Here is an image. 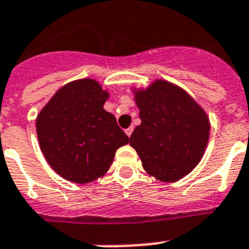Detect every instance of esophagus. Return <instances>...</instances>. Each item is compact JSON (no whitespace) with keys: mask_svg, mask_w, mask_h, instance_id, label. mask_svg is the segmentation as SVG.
I'll list each match as a JSON object with an SVG mask.
<instances>
[{"mask_svg":"<svg viewBox=\"0 0 249 249\" xmlns=\"http://www.w3.org/2000/svg\"><path fill=\"white\" fill-rule=\"evenodd\" d=\"M133 130H134V128H133V126H130V128L125 129V133H126V135H128V137H130L131 133H133Z\"/></svg>","mask_w":249,"mask_h":249,"instance_id":"obj_1","label":"esophagus"}]
</instances>
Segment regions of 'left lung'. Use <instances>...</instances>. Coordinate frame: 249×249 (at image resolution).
I'll return each mask as SVG.
<instances>
[{
  "instance_id": "obj_1",
  "label": "left lung",
  "mask_w": 249,
  "mask_h": 249,
  "mask_svg": "<svg viewBox=\"0 0 249 249\" xmlns=\"http://www.w3.org/2000/svg\"><path fill=\"white\" fill-rule=\"evenodd\" d=\"M133 91L142 124L133 131L130 145L148 175L163 182L178 181L205 153L208 115L185 89L163 79Z\"/></svg>"
}]
</instances>
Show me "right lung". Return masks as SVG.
Masks as SVG:
<instances>
[{
	"label": "right lung",
	"instance_id": "right-lung-1",
	"mask_svg": "<svg viewBox=\"0 0 249 249\" xmlns=\"http://www.w3.org/2000/svg\"><path fill=\"white\" fill-rule=\"evenodd\" d=\"M108 92L92 78L58 89L36 118L39 145L49 166L74 183H89L108 171L118 148L129 143L111 112Z\"/></svg>",
	"mask_w": 249,
	"mask_h": 249
}]
</instances>
